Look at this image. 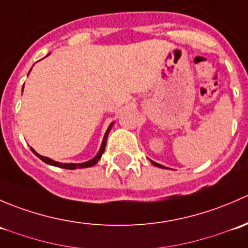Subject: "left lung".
Returning <instances> with one entry per match:
<instances>
[{"label":"left lung","instance_id":"obj_1","mask_svg":"<svg viewBox=\"0 0 248 248\" xmlns=\"http://www.w3.org/2000/svg\"><path fill=\"white\" fill-rule=\"evenodd\" d=\"M151 163L154 164V166H156V167H158V168H164L163 166H161V164H158V163H156V162H154V161H151Z\"/></svg>","mask_w":248,"mask_h":248}]
</instances>
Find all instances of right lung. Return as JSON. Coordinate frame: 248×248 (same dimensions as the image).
Here are the masks:
<instances>
[{
	"label": "right lung",
	"mask_w": 248,
	"mask_h": 248,
	"mask_svg": "<svg viewBox=\"0 0 248 248\" xmlns=\"http://www.w3.org/2000/svg\"><path fill=\"white\" fill-rule=\"evenodd\" d=\"M110 128H111V124H110V126H109L108 131H107L106 136H104L103 142H102V146H101V149H99L98 154L96 155V157H94V158H92V159H90V161H87V162H84V163H59V162H55V161H52V159L47 158V157L41 156V155H38V154H37V152L34 151L33 149H31V150H32V152H33V154L36 155L37 157H38V158H41V159H42V161H43V162H46V163H47V164H51V166L59 167V168H63V169H79V168H89V167H92V166H94V164H96L97 162H98L99 159H101L102 155H103L104 150H106L107 138H108V133H109V129H110Z\"/></svg>",
	"instance_id": "add662e5"
}]
</instances>
